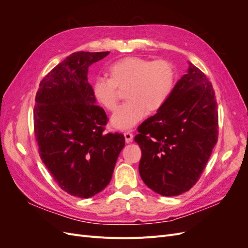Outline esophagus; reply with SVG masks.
<instances>
[{
  "label": "esophagus",
  "mask_w": 248,
  "mask_h": 248,
  "mask_svg": "<svg viewBox=\"0 0 248 248\" xmlns=\"http://www.w3.org/2000/svg\"><path fill=\"white\" fill-rule=\"evenodd\" d=\"M124 137H125V140H126L127 144H129V142H130V141L132 140V139H133V134L130 133V132H125V133H124Z\"/></svg>",
  "instance_id": "obj_1"
}]
</instances>
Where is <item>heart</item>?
I'll list each match as a JSON object with an SVG mask.
<instances>
[{
  "instance_id": "1",
  "label": "heart",
  "mask_w": 248,
  "mask_h": 248,
  "mask_svg": "<svg viewBox=\"0 0 248 248\" xmlns=\"http://www.w3.org/2000/svg\"><path fill=\"white\" fill-rule=\"evenodd\" d=\"M108 76V78H94L92 93L101 107L115 111L118 90L125 89L127 102L111 118V125L120 130L132 128L148 111H158L170 98L176 81V70L170 62L141 57H126L111 63Z\"/></svg>"
}]
</instances>
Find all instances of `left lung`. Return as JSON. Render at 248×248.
<instances>
[{
	"mask_svg": "<svg viewBox=\"0 0 248 248\" xmlns=\"http://www.w3.org/2000/svg\"><path fill=\"white\" fill-rule=\"evenodd\" d=\"M167 103L138 128L140 175L153 191L174 197L198 182L218 139L212 84L192 63Z\"/></svg>",
	"mask_w": 248,
	"mask_h": 248,
	"instance_id": "obj_1",
	"label": "left lung"
}]
</instances>
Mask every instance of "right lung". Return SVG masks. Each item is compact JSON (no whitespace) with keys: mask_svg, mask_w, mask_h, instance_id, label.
Masks as SVG:
<instances>
[{"mask_svg":"<svg viewBox=\"0 0 248 248\" xmlns=\"http://www.w3.org/2000/svg\"><path fill=\"white\" fill-rule=\"evenodd\" d=\"M108 54L73 52L43 78L35 98L40 158L60 188L81 199L108 185L125 146L122 133L104 131L108 119L88 81L89 66Z\"/></svg>","mask_w":248,"mask_h":248,"instance_id":"right-lung-1","label":"right lung"}]
</instances>
